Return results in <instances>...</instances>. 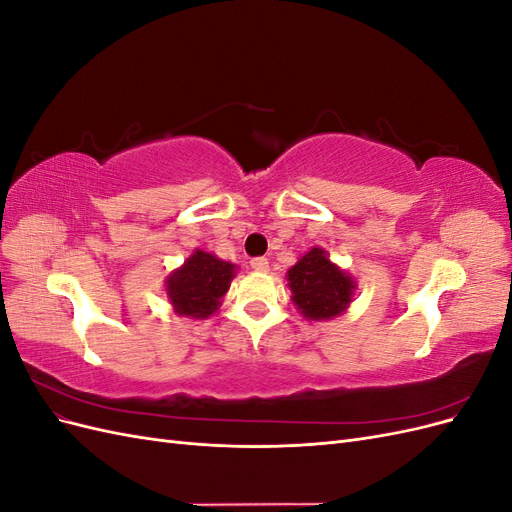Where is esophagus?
Returning a JSON list of instances; mask_svg holds the SVG:
<instances>
[{"label": "esophagus", "instance_id": "obj_1", "mask_svg": "<svg viewBox=\"0 0 512 512\" xmlns=\"http://www.w3.org/2000/svg\"><path fill=\"white\" fill-rule=\"evenodd\" d=\"M252 269H256V271H267V269H269V260H267L265 256L252 258Z\"/></svg>", "mask_w": 512, "mask_h": 512}]
</instances>
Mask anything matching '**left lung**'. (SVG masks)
I'll list each match as a JSON object with an SVG mask.
<instances>
[{"instance_id":"1","label":"left lung","mask_w":512,"mask_h":512,"mask_svg":"<svg viewBox=\"0 0 512 512\" xmlns=\"http://www.w3.org/2000/svg\"><path fill=\"white\" fill-rule=\"evenodd\" d=\"M292 301L309 320H329L342 314L352 301L354 282L339 271L320 247L307 252L288 271Z\"/></svg>"}]
</instances>
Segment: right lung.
<instances>
[{"instance_id":"obj_1","label":"right lung","mask_w":512,"mask_h":512,"mask_svg":"<svg viewBox=\"0 0 512 512\" xmlns=\"http://www.w3.org/2000/svg\"><path fill=\"white\" fill-rule=\"evenodd\" d=\"M232 277H235V265L198 250L185 260L179 271L168 277L166 294L177 314L207 318L218 309Z\"/></svg>"}]
</instances>
